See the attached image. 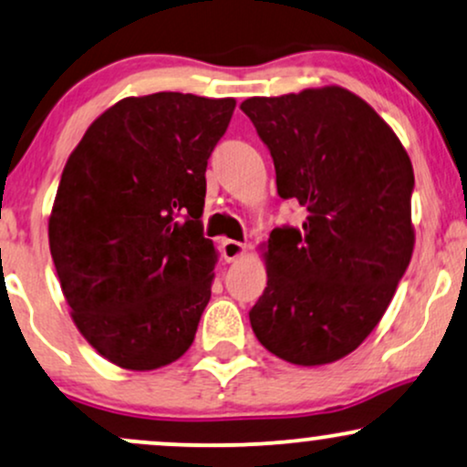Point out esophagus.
Here are the masks:
<instances>
[{"label": "esophagus", "instance_id": "34e87169", "mask_svg": "<svg viewBox=\"0 0 467 467\" xmlns=\"http://www.w3.org/2000/svg\"><path fill=\"white\" fill-rule=\"evenodd\" d=\"M245 254V244H241V241H233V239H226L222 244V256L226 258V261H237L239 256Z\"/></svg>", "mask_w": 467, "mask_h": 467}]
</instances>
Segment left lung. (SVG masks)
<instances>
[{
  "label": "left lung",
  "instance_id": "obj_1",
  "mask_svg": "<svg viewBox=\"0 0 467 467\" xmlns=\"http://www.w3.org/2000/svg\"><path fill=\"white\" fill-rule=\"evenodd\" d=\"M283 200L302 228H274L267 287L250 311L256 339L296 365L350 355L385 316L413 254V167L376 110L341 87L250 98Z\"/></svg>",
  "mask_w": 467,
  "mask_h": 467
}]
</instances>
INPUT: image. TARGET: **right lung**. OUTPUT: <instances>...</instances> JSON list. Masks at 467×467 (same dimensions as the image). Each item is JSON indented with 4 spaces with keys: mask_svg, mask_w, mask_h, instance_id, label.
<instances>
[{
    "mask_svg": "<svg viewBox=\"0 0 467 467\" xmlns=\"http://www.w3.org/2000/svg\"><path fill=\"white\" fill-rule=\"evenodd\" d=\"M234 104L126 98L67 161L49 217L56 274L84 339L123 369L162 368L193 344L217 261L204 173Z\"/></svg>",
    "mask_w": 467,
    "mask_h": 467,
    "instance_id": "right-lung-1",
    "label": "right lung"
}]
</instances>
